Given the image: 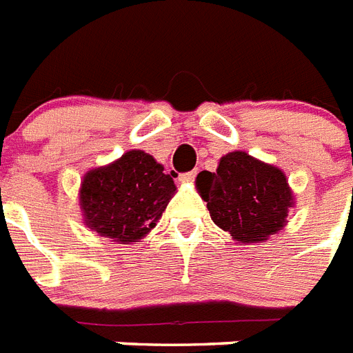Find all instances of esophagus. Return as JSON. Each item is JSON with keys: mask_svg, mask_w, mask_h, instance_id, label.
<instances>
[{"mask_svg": "<svg viewBox=\"0 0 353 353\" xmlns=\"http://www.w3.org/2000/svg\"><path fill=\"white\" fill-rule=\"evenodd\" d=\"M194 176H196V171H190V173H182L179 176L180 182H184V184H190V182H193Z\"/></svg>", "mask_w": 353, "mask_h": 353, "instance_id": "esophagus-1", "label": "esophagus"}]
</instances>
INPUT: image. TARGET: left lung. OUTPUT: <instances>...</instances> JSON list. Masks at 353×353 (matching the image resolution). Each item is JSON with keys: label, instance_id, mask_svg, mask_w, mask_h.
Returning <instances> with one entry per match:
<instances>
[{"label": "left lung", "instance_id": "obj_1", "mask_svg": "<svg viewBox=\"0 0 353 353\" xmlns=\"http://www.w3.org/2000/svg\"><path fill=\"white\" fill-rule=\"evenodd\" d=\"M194 185L208 202L211 221L236 244L266 242L288 224L295 194L281 168L246 151H231L215 173H199Z\"/></svg>", "mask_w": 353, "mask_h": 353}]
</instances>
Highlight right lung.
<instances>
[{
    "label": "right lung",
    "instance_id": "right-lung-1",
    "mask_svg": "<svg viewBox=\"0 0 353 353\" xmlns=\"http://www.w3.org/2000/svg\"><path fill=\"white\" fill-rule=\"evenodd\" d=\"M176 193L171 174L145 151L131 149L114 162L89 169L78 191L83 224L117 244L151 233Z\"/></svg>",
    "mask_w": 353,
    "mask_h": 353
}]
</instances>
